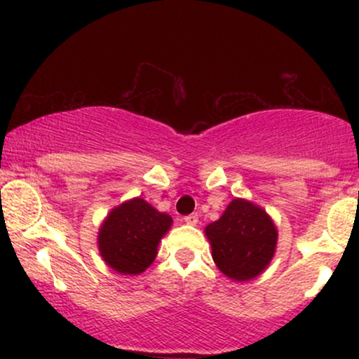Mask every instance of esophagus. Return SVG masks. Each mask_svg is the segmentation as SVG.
<instances>
[{"instance_id":"34e87169","label":"esophagus","mask_w":359,"mask_h":359,"mask_svg":"<svg viewBox=\"0 0 359 359\" xmlns=\"http://www.w3.org/2000/svg\"><path fill=\"white\" fill-rule=\"evenodd\" d=\"M197 221H199V217H197V214H189V216H184V222H185V224L196 226Z\"/></svg>"}]
</instances>
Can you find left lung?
Listing matches in <instances>:
<instances>
[{
  "label": "left lung",
  "instance_id": "obj_1",
  "mask_svg": "<svg viewBox=\"0 0 359 359\" xmlns=\"http://www.w3.org/2000/svg\"><path fill=\"white\" fill-rule=\"evenodd\" d=\"M212 259L226 277L246 282L269 266L278 233L271 217L257 204L233 199L217 221L205 228Z\"/></svg>",
  "mask_w": 359,
  "mask_h": 359
}]
</instances>
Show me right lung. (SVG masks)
<instances>
[{"instance_id":"obj_1","label":"right lung","mask_w":359,"mask_h":359,"mask_svg":"<svg viewBox=\"0 0 359 359\" xmlns=\"http://www.w3.org/2000/svg\"><path fill=\"white\" fill-rule=\"evenodd\" d=\"M172 217L135 197L108 214L97 236L102 259L123 275H138L154 263Z\"/></svg>"}]
</instances>
